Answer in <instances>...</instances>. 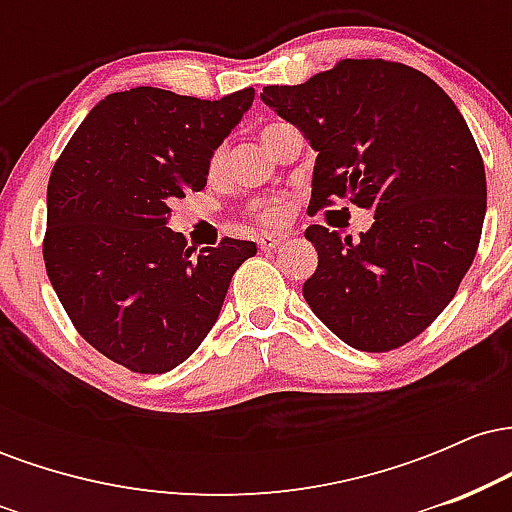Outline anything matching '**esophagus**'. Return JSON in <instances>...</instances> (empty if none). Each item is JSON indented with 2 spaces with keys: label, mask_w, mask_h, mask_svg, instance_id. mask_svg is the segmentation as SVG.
<instances>
[{
  "label": "esophagus",
  "mask_w": 512,
  "mask_h": 512,
  "mask_svg": "<svg viewBox=\"0 0 512 512\" xmlns=\"http://www.w3.org/2000/svg\"><path fill=\"white\" fill-rule=\"evenodd\" d=\"M257 240H260V248L264 252H269V250L279 248V245L286 240V236H284V233H262V236Z\"/></svg>",
  "instance_id": "obj_1"
}]
</instances>
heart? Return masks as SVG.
I'll list each match as a JSON object with an SVG mask.
<instances>
[{"mask_svg": "<svg viewBox=\"0 0 512 512\" xmlns=\"http://www.w3.org/2000/svg\"><path fill=\"white\" fill-rule=\"evenodd\" d=\"M272 127L274 125H269L264 132H269ZM264 132H262V137H264ZM223 158H226V151L223 149H216L214 154H211V158H209V173L211 175H216L223 168ZM252 214H255L262 223H276V221L284 219V204L276 202V199H260V202L252 204Z\"/></svg>", "mask_w": 512, "mask_h": 512, "instance_id": "obj_1", "label": "heart"}]
</instances>
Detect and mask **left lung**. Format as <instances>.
Returning <instances> with one entry per match:
<instances>
[{
  "label": "left lung",
  "instance_id": "left-lung-1",
  "mask_svg": "<svg viewBox=\"0 0 512 512\" xmlns=\"http://www.w3.org/2000/svg\"><path fill=\"white\" fill-rule=\"evenodd\" d=\"M260 98L317 151L310 211L334 199L375 211L358 240L308 226L317 269L305 301L354 349L419 337L472 267L486 214L484 161L457 105L387 60H342Z\"/></svg>",
  "mask_w": 512,
  "mask_h": 512
}]
</instances>
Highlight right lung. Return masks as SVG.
<instances>
[{
	"label": "right lung",
	"instance_id": "1",
	"mask_svg": "<svg viewBox=\"0 0 512 512\" xmlns=\"http://www.w3.org/2000/svg\"><path fill=\"white\" fill-rule=\"evenodd\" d=\"M255 101L137 86L105 96L48 182L45 269L76 332L134 373H166L202 344L252 240L190 248L170 199L207 185L209 158Z\"/></svg>",
	"mask_w": 512,
	"mask_h": 512
}]
</instances>
